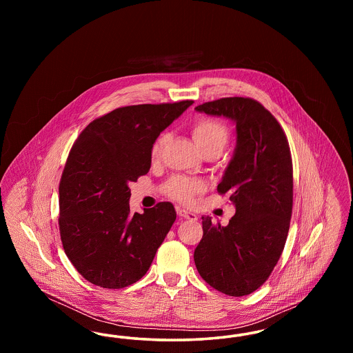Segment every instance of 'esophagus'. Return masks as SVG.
<instances>
[{
	"instance_id": "34e87169",
	"label": "esophagus",
	"mask_w": 353,
	"mask_h": 353,
	"mask_svg": "<svg viewBox=\"0 0 353 353\" xmlns=\"http://www.w3.org/2000/svg\"><path fill=\"white\" fill-rule=\"evenodd\" d=\"M177 214L180 217H183V219H190V221H196L197 219V216L194 213H192V212H189L186 209H181V208H177Z\"/></svg>"
}]
</instances>
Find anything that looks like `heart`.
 <instances>
[{
  "label": "heart",
  "instance_id": "1",
  "mask_svg": "<svg viewBox=\"0 0 353 353\" xmlns=\"http://www.w3.org/2000/svg\"><path fill=\"white\" fill-rule=\"evenodd\" d=\"M192 136L201 151L202 154L206 153H217L223 151L225 145L229 140V130L225 123L221 120L212 118L197 119L192 124ZM168 140V134H161L152 147V157L159 159L164 150ZM205 189V184L199 179L185 177V176H174L164 185V193L169 199L174 201L190 203L197 194H200Z\"/></svg>",
  "mask_w": 353,
  "mask_h": 353
}]
</instances>
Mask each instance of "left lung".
I'll use <instances>...</instances> for the list:
<instances>
[{
  "instance_id": "obj_1",
  "label": "left lung",
  "mask_w": 353,
  "mask_h": 353,
  "mask_svg": "<svg viewBox=\"0 0 353 353\" xmlns=\"http://www.w3.org/2000/svg\"><path fill=\"white\" fill-rule=\"evenodd\" d=\"M235 123L234 154L217 186L230 194L235 214L226 226L202 217L194 250L202 279L229 296L263 285L285 249L292 213V160L278 120L252 98H222L196 107Z\"/></svg>"
}]
</instances>
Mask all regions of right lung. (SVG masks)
Masks as SVG:
<instances>
[{"label":"right lung","mask_w":353,"mask_h":353,"mask_svg":"<svg viewBox=\"0 0 353 353\" xmlns=\"http://www.w3.org/2000/svg\"><path fill=\"white\" fill-rule=\"evenodd\" d=\"M192 103L120 107L74 143L59 183V233L70 262L92 285L123 288L150 269L176 212L159 202L131 214L128 184L148 173L153 143Z\"/></svg>","instance_id":"1"}]
</instances>
